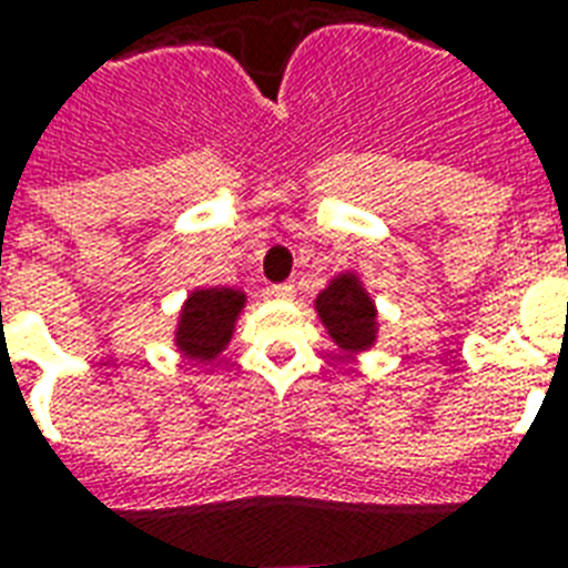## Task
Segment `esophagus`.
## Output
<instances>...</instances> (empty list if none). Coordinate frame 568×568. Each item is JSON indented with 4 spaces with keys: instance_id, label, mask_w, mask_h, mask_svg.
Returning <instances> with one entry per match:
<instances>
[{
    "instance_id": "1",
    "label": "esophagus",
    "mask_w": 568,
    "mask_h": 568,
    "mask_svg": "<svg viewBox=\"0 0 568 568\" xmlns=\"http://www.w3.org/2000/svg\"><path fill=\"white\" fill-rule=\"evenodd\" d=\"M271 297H276V301H292L294 297V285L292 283H280V285H271Z\"/></svg>"
}]
</instances>
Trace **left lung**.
Returning <instances> with one entry per match:
<instances>
[{"label":"left lung","instance_id":"obj_1","mask_svg":"<svg viewBox=\"0 0 568 568\" xmlns=\"http://www.w3.org/2000/svg\"><path fill=\"white\" fill-rule=\"evenodd\" d=\"M318 315L331 336L348 352H363L375 339V306L352 274L336 276L318 294Z\"/></svg>","mask_w":568,"mask_h":568}]
</instances>
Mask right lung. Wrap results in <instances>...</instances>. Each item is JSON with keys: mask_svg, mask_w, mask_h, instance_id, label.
<instances>
[{"mask_svg": "<svg viewBox=\"0 0 568 568\" xmlns=\"http://www.w3.org/2000/svg\"><path fill=\"white\" fill-rule=\"evenodd\" d=\"M244 306V294L235 288H199L190 294L181 313L179 345L196 361H211L226 348L232 327Z\"/></svg>", "mask_w": 568, "mask_h": 568, "instance_id": "1", "label": "right lung"}]
</instances>
